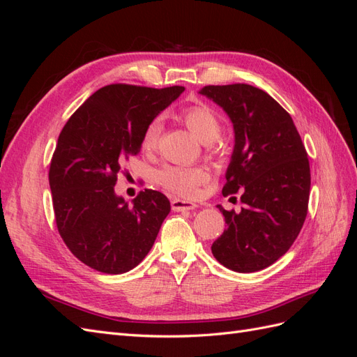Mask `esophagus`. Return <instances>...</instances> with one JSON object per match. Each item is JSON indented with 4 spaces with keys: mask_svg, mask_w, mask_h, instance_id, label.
Segmentation results:
<instances>
[{
    "mask_svg": "<svg viewBox=\"0 0 357 357\" xmlns=\"http://www.w3.org/2000/svg\"><path fill=\"white\" fill-rule=\"evenodd\" d=\"M171 207L174 211H189V210H195L198 205L195 202L186 201V199H172Z\"/></svg>",
    "mask_w": 357,
    "mask_h": 357,
    "instance_id": "esophagus-1",
    "label": "esophagus"
}]
</instances>
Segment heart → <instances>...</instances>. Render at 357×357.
<instances>
[{
	"mask_svg": "<svg viewBox=\"0 0 357 357\" xmlns=\"http://www.w3.org/2000/svg\"><path fill=\"white\" fill-rule=\"evenodd\" d=\"M180 119L188 126L192 135L204 144L214 143L222 131V123L218 114L205 105H193L183 110ZM162 125L159 121L150 123L143 134V149L153 150L158 144ZM207 180V172L201 168L167 167L159 172V183L165 189L177 195H192L197 188Z\"/></svg>",
	"mask_w": 357,
	"mask_h": 357,
	"instance_id": "heart-1",
	"label": "heart"
}]
</instances>
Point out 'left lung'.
<instances>
[{
  "label": "left lung",
  "mask_w": 357,
  "mask_h": 357,
  "mask_svg": "<svg viewBox=\"0 0 357 357\" xmlns=\"http://www.w3.org/2000/svg\"><path fill=\"white\" fill-rule=\"evenodd\" d=\"M201 95L222 107L234 126L225 197L241 192V211H226L228 228L213 256L236 273H255L282 257L307 218L310 164L290 114L265 91L236 83L205 86Z\"/></svg>",
  "instance_id": "left-lung-1"
}]
</instances>
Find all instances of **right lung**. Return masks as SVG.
Returning <instances> with one entry per match:
<instances>
[{"label": "right lung", "mask_w": 357, "mask_h": 357, "mask_svg": "<svg viewBox=\"0 0 357 357\" xmlns=\"http://www.w3.org/2000/svg\"><path fill=\"white\" fill-rule=\"evenodd\" d=\"M183 91L104 86L59 134L49 171L56 226L71 253L96 271L123 274L135 268L171 211L164 193L144 189L128 204L114 185L121 167L142 149L146 128Z\"/></svg>", "instance_id": "add662e5"}]
</instances>
